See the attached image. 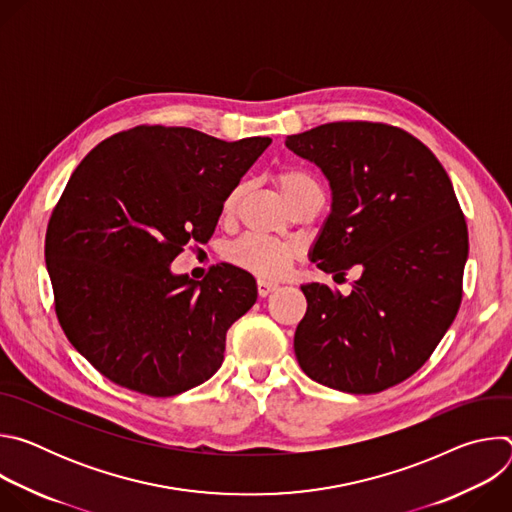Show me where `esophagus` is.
Returning <instances> with one entry per match:
<instances>
[{
	"mask_svg": "<svg viewBox=\"0 0 512 512\" xmlns=\"http://www.w3.org/2000/svg\"><path fill=\"white\" fill-rule=\"evenodd\" d=\"M277 289V283L275 281H269V279H257V291L261 298H267L271 291Z\"/></svg>",
	"mask_w": 512,
	"mask_h": 512,
	"instance_id": "1",
	"label": "esophagus"
}]
</instances>
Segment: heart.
<instances>
[{"label": "heart", "mask_w": 512, "mask_h": 512, "mask_svg": "<svg viewBox=\"0 0 512 512\" xmlns=\"http://www.w3.org/2000/svg\"><path fill=\"white\" fill-rule=\"evenodd\" d=\"M275 184L283 196V200L289 204L296 198H302L312 192H322L318 182L304 170L287 168L275 174ZM245 186L237 184L223 202V214H233L237 208V202L243 194ZM229 259L261 277H279L287 271L291 259H294V249L285 243L265 239V237H243L229 249Z\"/></svg>", "instance_id": "heart-1"}]
</instances>
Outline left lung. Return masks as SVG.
Instances as JSON below:
<instances>
[{
  "instance_id": "left-lung-1",
  "label": "left lung",
  "mask_w": 512,
  "mask_h": 512,
  "mask_svg": "<svg viewBox=\"0 0 512 512\" xmlns=\"http://www.w3.org/2000/svg\"><path fill=\"white\" fill-rule=\"evenodd\" d=\"M285 145L332 190L312 261L334 279L360 271L348 296L302 285L300 367L344 393L385 391L423 367L458 314L468 227L454 186L417 137L385 123H326Z\"/></svg>"
}]
</instances>
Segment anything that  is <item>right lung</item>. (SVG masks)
<instances>
[{
    "mask_svg": "<svg viewBox=\"0 0 512 512\" xmlns=\"http://www.w3.org/2000/svg\"><path fill=\"white\" fill-rule=\"evenodd\" d=\"M269 143L139 125L72 172L44 255L58 322L103 377L172 397L221 369L227 330L257 302L255 277L221 263L194 281L170 263L212 237L227 194Z\"/></svg>",
    "mask_w": 512,
    "mask_h": 512,
    "instance_id": "right-lung-1",
    "label": "right lung"
}]
</instances>
